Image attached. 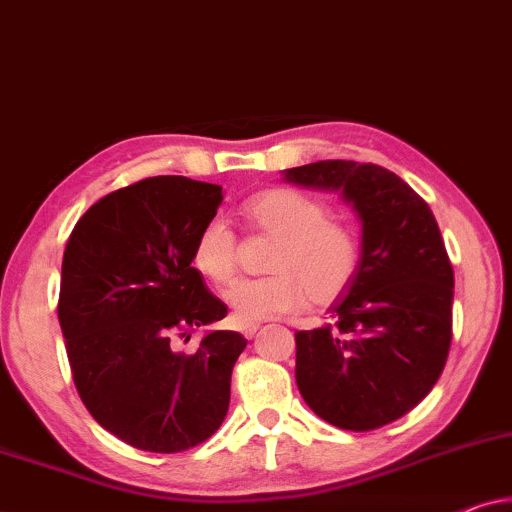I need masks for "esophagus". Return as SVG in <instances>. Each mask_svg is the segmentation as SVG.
<instances>
[{"mask_svg":"<svg viewBox=\"0 0 512 512\" xmlns=\"http://www.w3.org/2000/svg\"><path fill=\"white\" fill-rule=\"evenodd\" d=\"M257 329H259V325H243L241 327V334L246 336V338H253L257 334Z\"/></svg>","mask_w":512,"mask_h":512,"instance_id":"obj_1","label":"esophagus"}]
</instances>
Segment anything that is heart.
Segmentation results:
<instances>
[{
	"label": "heart",
	"mask_w": 512,
	"mask_h": 512,
	"mask_svg": "<svg viewBox=\"0 0 512 512\" xmlns=\"http://www.w3.org/2000/svg\"><path fill=\"white\" fill-rule=\"evenodd\" d=\"M241 215L255 234L273 239L269 276L239 280L225 292L243 325L299 311L308 299L313 306H329L350 290L362 248L355 229L331 218L325 201L292 187H271L246 199ZM192 266L218 287L236 278L239 239L225 220L213 218L201 227Z\"/></svg>",
	"instance_id": "b5f03b06"
}]
</instances>
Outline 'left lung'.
<instances>
[{"label": "left lung", "instance_id": "8db88e82", "mask_svg": "<svg viewBox=\"0 0 512 512\" xmlns=\"http://www.w3.org/2000/svg\"><path fill=\"white\" fill-rule=\"evenodd\" d=\"M285 178L338 190L362 220V259L331 308L334 327L297 331V385L313 413L373 431L410 413L441 378L455 271L427 201L378 164L320 160Z\"/></svg>", "mask_w": 512, "mask_h": 512}]
</instances>
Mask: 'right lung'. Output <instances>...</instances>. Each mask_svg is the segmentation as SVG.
Returning a JSON list of instances; mask_svg holds the SVG:
<instances>
[{
	"label": "right lung",
	"mask_w": 512,
	"mask_h": 512,
	"mask_svg": "<svg viewBox=\"0 0 512 512\" xmlns=\"http://www.w3.org/2000/svg\"><path fill=\"white\" fill-rule=\"evenodd\" d=\"M220 201V185L143 178L90 206L67 241L57 318L71 376L90 415L132 448L190 450L227 415L246 338L208 331L194 352L171 345L227 315L192 266Z\"/></svg>",
	"instance_id": "right-lung-1"
}]
</instances>
